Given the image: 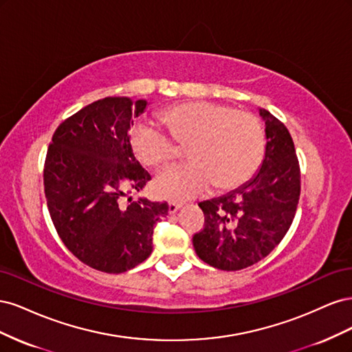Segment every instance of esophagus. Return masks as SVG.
I'll use <instances>...</instances> for the list:
<instances>
[{
    "instance_id": "34e87169",
    "label": "esophagus",
    "mask_w": 352,
    "mask_h": 352,
    "mask_svg": "<svg viewBox=\"0 0 352 352\" xmlns=\"http://www.w3.org/2000/svg\"><path fill=\"white\" fill-rule=\"evenodd\" d=\"M182 207V204H180V202H176V201H170L168 202V212L170 214H175V212Z\"/></svg>"
}]
</instances>
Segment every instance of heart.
I'll return each mask as SVG.
<instances>
[{"label":"heart","mask_w":352,"mask_h":352,"mask_svg":"<svg viewBox=\"0 0 352 352\" xmlns=\"http://www.w3.org/2000/svg\"><path fill=\"white\" fill-rule=\"evenodd\" d=\"M163 119L173 137L150 120H141L131 131V145L145 166L157 167L177 154V144H189L185 164L167 166L155 180L158 195L188 199L206 194L217 185L233 189L257 172L265 136L257 116L236 111L230 105L194 101L173 105Z\"/></svg>","instance_id":"obj_1"}]
</instances>
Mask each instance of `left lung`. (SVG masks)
<instances>
[{
	"mask_svg": "<svg viewBox=\"0 0 352 352\" xmlns=\"http://www.w3.org/2000/svg\"><path fill=\"white\" fill-rule=\"evenodd\" d=\"M265 153L258 172L226 195L199 202L206 228L192 242L212 267L235 272L258 263L289 230L301 192L300 164L286 126L264 109Z\"/></svg>",
	"mask_w": 352,
	"mask_h": 352,
	"instance_id": "obj_1",
	"label": "left lung"
}]
</instances>
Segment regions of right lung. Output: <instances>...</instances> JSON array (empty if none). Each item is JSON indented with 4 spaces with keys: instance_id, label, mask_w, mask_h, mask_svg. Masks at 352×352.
I'll return each mask as SVG.
<instances>
[{
    "instance_id": "add662e5",
    "label": "right lung",
    "mask_w": 352,
    "mask_h": 352,
    "mask_svg": "<svg viewBox=\"0 0 352 352\" xmlns=\"http://www.w3.org/2000/svg\"><path fill=\"white\" fill-rule=\"evenodd\" d=\"M146 100L107 97L63 122L52 135L44 188L50 216L67 250L89 267L123 273L153 252L157 221L167 202L132 201L150 173L135 158L129 131Z\"/></svg>"
}]
</instances>
